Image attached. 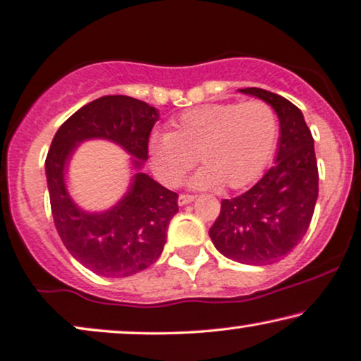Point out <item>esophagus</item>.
Masks as SVG:
<instances>
[{
    "label": "esophagus",
    "instance_id": "1",
    "mask_svg": "<svg viewBox=\"0 0 361 361\" xmlns=\"http://www.w3.org/2000/svg\"><path fill=\"white\" fill-rule=\"evenodd\" d=\"M195 195H180V198H178V203H180V205H188V203H192V202H195Z\"/></svg>",
    "mask_w": 361,
    "mask_h": 361
}]
</instances>
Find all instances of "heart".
I'll return each mask as SVG.
<instances>
[{"label": "heart", "mask_w": 361, "mask_h": 361, "mask_svg": "<svg viewBox=\"0 0 361 361\" xmlns=\"http://www.w3.org/2000/svg\"><path fill=\"white\" fill-rule=\"evenodd\" d=\"M276 112L264 101L207 104L181 114L169 133L149 139V164L166 186H178L197 164L205 168L193 178L197 188L222 183L240 190L255 181L274 151Z\"/></svg>", "instance_id": "1"}]
</instances>
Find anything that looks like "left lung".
<instances>
[{
    "label": "left lung",
    "mask_w": 361,
    "mask_h": 361,
    "mask_svg": "<svg viewBox=\"0 0 361 361\" xmlns=\"http://www.w3.org/2000/svg\"><path fill=\"white\" fill-rule=\"evenodd\" d=\"M240 92L260 97L279 116L276 163L245 193L222 200L208 233L225 257L266 266L286 257L306 235L318 200V161L312 134L293 102L259 87Z\"/></svg>",
    "instance_id": "left-lung-1"
}]
</instances>
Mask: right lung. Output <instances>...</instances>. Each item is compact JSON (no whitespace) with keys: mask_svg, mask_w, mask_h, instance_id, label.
Returning <instances> with one entry per match:
<instances>
[{"mask_svg":"<svg viewBox=\"0 0 361 361\" xmlns=\"http://www.w3.org/2000/svg\"><path fill=\"white\" fill-rule=\"evenodd\" d=\"M158 112L128 95H104L80 107L56 131L45 159L50 207L63 245L82 266L104 277H126L161 255L166 230L178 212V193L145 173L133 176L128 195L104 214H85L65 190L63 168L80 141L111 139L137 159H147Z\"/></svg>","mask_w":361,"mask_h":361,"instance_id":"add662e5","label":"right lung"}]
</instances>
